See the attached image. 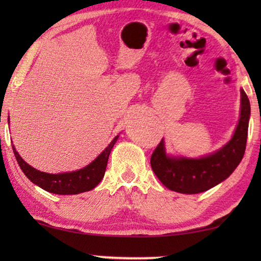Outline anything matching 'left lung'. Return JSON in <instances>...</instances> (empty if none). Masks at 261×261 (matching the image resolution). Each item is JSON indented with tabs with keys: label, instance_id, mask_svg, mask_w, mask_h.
<instances>
[{
	"label": "left lung",
	"instance_id": "obj_1",
	"mask_svg": "<svg viewBox=\"0 0 261 261\" xmlns=\"http://www.w3.org/2000/svg\"><path fill=\"white\" fill-rule=\"evenodd\" d=\"M249 114V99L241 90L240 120L233 138L223 148L201 159H177L166 155L162 140L151 156L153 172L167 189L180 194H198L215 187L229 177L244 158Z\"/></svg>",
	"mask_w": 261,
	"mask_h": 261
}]
</instances>
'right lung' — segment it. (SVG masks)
Instances as JSON below:
<instances>
[{"label":"right lung","instance_id":"right-lung-1","mask_svg":"<svg viewBox=\"0 0 261 261\" xmlns=\"http://www.w3.org/2000/svg\"><path fill=\"white\" fill-rule=\"evenodd\" d=\"M119 138V135L110 142L108 147L99 154L91 164L85 166L84 169L74 171V172H66L59 174H51L40 172V171L33 169L28 164L22 160V158L14 148L13 151L15 155L16 162L22 170V172L26 174V177L32 183L37 184L44 190L52 192L57 195H76L81 192H85L92 190L95 187H97L99 181L102 180L105 176L107 164H108V158L112 151L113 146Z\"/></svg>","mask_w":261,"mask_h":261}]
</instances>
